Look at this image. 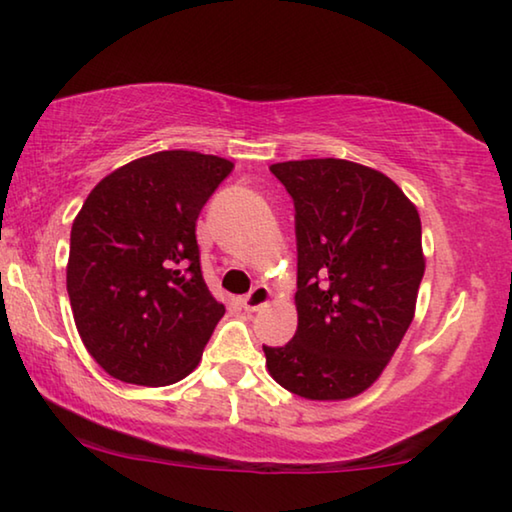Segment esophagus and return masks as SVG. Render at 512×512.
<instances>
[{"instance_id":"esophagus-1","label":"esophagus","mask_w":512,"mask_h":512,"mask_svg":"<svg viewBox=\"0 0 512 512\" xmlns=\"http://www.w3.org/2000/svg\"><path fill=\"white\" fill-rule=\"evenodd\" d=\"M271 289L266 287V284H257V287L246 293L244 298H241V307H244L246 311H259L262 307H266L268 302H271Z\"/></svg>"}]
</instances>
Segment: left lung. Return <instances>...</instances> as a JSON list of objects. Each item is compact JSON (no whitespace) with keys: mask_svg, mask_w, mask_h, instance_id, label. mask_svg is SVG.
Wrapping results in <instances>:
<instances>
[{"mask_svg":"<svg viewBox=\"0 0 512 512\" xmlns=\"http://www.w3.org/2000/svg\"><path fill=\"white\" fill-rule=\"evenodd\" d=\"M296 205L298 329L266 368L305 400L339 402L375 384L415 316L424 275L420 214L366 164H271Z\"/></svg>","mask_w":512,"mask_h":512,"instance_id":"obj_1","label":"left lung"}]
</instances>
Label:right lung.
<instances>
[{
	"label": "right lung",
	"mask_w": 512,
	"mask_h": 512,
	"mask_svg": "<svg viewBox=\"0 0 512 512\" xmlns=\"http://www.w3.org/2000/svg\"><path fill=\"white\" fill-rule=\"evenodd\" d=\"M198 151H158L108 173L72 223L67 293L110 377L169 386L192 372L225 307L201 273L196 219L232 171Z\"/></svg>",
	"instance_id": "1"
}]
</instances>
